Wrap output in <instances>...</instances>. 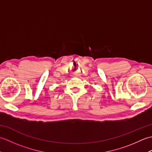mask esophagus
<instances>
[{
	"instance_id": "esophagus-1",
	"label": "esophagus",
	"mask_w": 152,
	"mask_h": 152,
	"mask_svg": "<svg viewBox=\"0 0 152 152\" xmlns=\"http://www.w3.org/2000/svg\"><path fill=\"white\" fill-rule=\"evenodd\" d=\"M72 75H73V76H78V74H77V73L74 72V73H73Z\"/></svg>"
}]
</instances>
